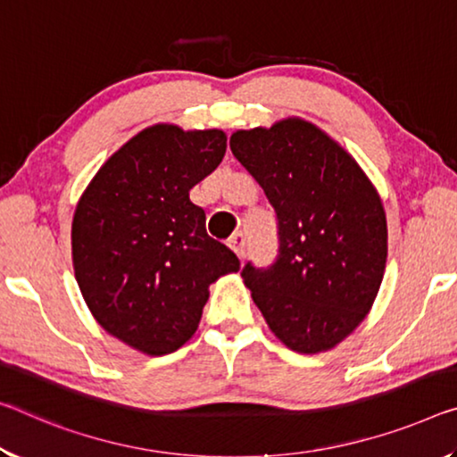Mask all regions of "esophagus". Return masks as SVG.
I'll return each mask as SVG.
<instances>
[{
    "label": "esophagus",
    "instance_id": "1",
    "mask_svg": "<svg viewBox=\"0 0 457 457\" xmlns=\"http://www.w3.org/2000/svg\"><path fill=\"white\" fill-rule=\"evenodd\" d=\"M228 245L231 250L236 252V256L240 258V260H244L245 258V236L242 234V231H237V234H234L229 237V242H228Z\"/></svg>",
    "mask_w": 457,
    "mask_h": 457
}]
</instances>
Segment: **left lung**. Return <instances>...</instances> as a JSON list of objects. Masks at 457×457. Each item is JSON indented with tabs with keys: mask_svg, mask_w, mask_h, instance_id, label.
Instances as JSON below:
<instances>
[{
	"mask_svg": "<svg viewBox=\"0 0 457 457\" xmlns=\"http://www.w3.org/2000/svg\"><path fill=\"white\" fill-rule=\"evenodd\" d=\"M229 148L278 217L280 254L245 264L244 285L288 350L329 352L366 320L385 278L388 229L372 180L303 118L237 129Z\"/></svg>",
	"mask_w": 457,
	"mask_h": 457,
	"instance_id": "left-lung-1",
	"label": "left lung"
}]
</instances>
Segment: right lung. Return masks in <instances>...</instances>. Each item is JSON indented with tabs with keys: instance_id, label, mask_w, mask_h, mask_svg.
<instances>
[{
	"instance_id": "obj_1",
	"label": "right lung",
	"mask_w": 457,
	"mask_h": 457,
	"mask_svg": "<svg viewBox=\"0 0 457 457\" xmlns=\"http://www.w3.org/2000/svg\"><path fill=\"white\" fill-rule=\"evenodd\" d=\"M226 146L217 128H144L107 158L77 203L72 268L87 307L110 336L146 356L189 342L209 285L240 270L189 199Z\"/></svg>"
}]
</instances>
